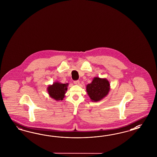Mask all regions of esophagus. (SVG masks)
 Here are the masks:
<instances>
[{
  "label": "esophagus",
  "mask_w": 157,
  "mask_h": 157,
  "mask_svg": "<svg viewBox=\"0 0 157 157\" xmlns=\"http://www.w3.org/2000/svg\"><path fill=\"white\" fill-rule=\"evenodd\" d=\"M74 84H75L76 85H79V83H80V82L79 81H74Z\"/></svg>",
  "instance_id": "1"
}]
</instances>
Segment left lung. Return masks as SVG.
<instances>
[{
	"mask_svg": "<svg viewBox=\"0 0 157 157\" xmlns=\"http://www.w3.org/2000/svg\"><path fill=\"white\" fill-rule=\"evenodd\" d=\"M110 86L109 81L106 78L94 77L90 83L86 85V91L91 101L98 102L104 99L109 94Z\"/></svg>",
	"mask_w": 157,
	"mask_h": 157,
	"instance_id": "left-lung-1",
	"label": "left lung"
}]
</instances>
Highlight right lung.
<instances>
[{
    "label": "right lung",
    "instance_id": "add662e5",
    "mask_svg": "<svg viewBox=\"0 0 157 157\" xmlns=\"http://www.w3.org/2000/svg\"><path fill=\"white\" fill-rule=\"evenodd\" d=\"M68 83H62L58 81L47 87L48 93L50 97L56 101H62L65 97Z\"/></svg>",
    "mask_w": 157,
    "mask_h": 157
}]
</instances>
